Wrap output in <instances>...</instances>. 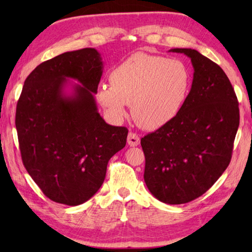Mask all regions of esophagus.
<instances>
[{"instance_id":"obj_1","label":"esophagus","mask_w":252,"mask_h":252,"mask_svg":"<svg viewBox=\"0 0 252 252\" xmlns=\"http://www.w3.org/2000/svg\"><path fill=\"white\" fill-rule=\"evenodd\" d=\"M127 144H129L130 147H136L140 144V138L138 134L135 133H132L130 132L129 135H127Z\"/></svg>"}]
</instances>
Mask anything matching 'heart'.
Returning <instances> with one entry per match:
<instances>
[{
	"label": "heart",
	"instance_id": "b5f03b06",
	"mask_svg": "<svg viewBox=\"0 0 252 252\" xmlns=\"http://www.w3.org/2000/svg\"><path fill=\"white\" fill-rule=\"evenodd\" d=\"M111 85L97 89L96 100L116 120L126 116V105L148 130L167 126L180 112L190 87V73L180 60L136 53L110 74Z\"/></svg>",
	"mask_w": 252,
	"mask_h": 252
}]
</instances>
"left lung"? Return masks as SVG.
I'll return each instance as SVG.
<instances>
[{"mask_svg":"<svg viewBox=\"0 0 252 252\" xmlns=\"http://www.w3.org/2000/svg\"><path fill=\"white\" fill-rule=\"evenodd\" d=\"M170 52L191 59L192 85L178 116L141 139L143 177L158 200L181 204L202 195L227 169L240 117L232 85L217 63L197 50Z\"/></svg>","mask_w":252,"mask_h":252,"instance_id":"8db88e82","label":"left lung"}]
</instances>
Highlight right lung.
Returning <instances> with one entry per match:
<instances>
[{"mask_svg":"<svg viewBox=\"0 0 252 252\" xmlns=\"http://www.w3.org/2000/svg\"><path fill=\"white\" fill-rule=\"evenodd\" d=\"M102 72L100 53L85 48L41 63L24 82L15 113L21 157L54 202L79 206L92 198L109 160L126 147V127L108 125L97 111Z\"/></svg>","mask_w":252,"mask_h":252,"instance_id":"1","label":"right lung"}]
</instances>
